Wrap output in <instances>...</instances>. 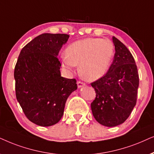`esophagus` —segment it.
I'll use <instances>...</instances> for the list:
<instances>
[{
	"label": "esophagus",
	"instance_id": "esophagus-1",
	"mask_svg": "<svg viewBox=\"0 0 154 154\" xmlns=\"http://www.w3.org/2000/svg\"><path fill=\"white\" fill-rule=\"evenodd\" d=\"M77 87H78V88H82V87H85V84L82 82H80V81L77 82Z\"/></svg>",
	"mask_w": 154,
	"mask_h": 154
}]
</instances>
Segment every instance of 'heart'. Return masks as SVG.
I'll list each match as a JSON object with an SVG mask.
<instances>
[{"label":"heart","instance_id":"heart-1","mask_svg":"<svg viewBox=\"0 0 154 154\" xmlns=\"http://www.w3.org/2000/svg\"><path fill=\"white\" fill-rule=\"evenodd\" d=\"M115 54V48L109 39L86 38L67 46L60 61L65 68L72 69L79 65V72L86 80L94 82L108 72Z\"/></svg>","mask_w":154,"mask_h":154}]
</instances>
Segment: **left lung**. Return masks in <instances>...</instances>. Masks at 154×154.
<instances>
[{
  "label": "left lung",
  "instance_id": "8db88e82",
  "mask_svg": "<svg viewBox=\"0 0 154 154\" xmlns=\"http://www.w3.org/2000/svg\"><path fill=\"white\" fill-rule=\"evenodd\" d=\"M114 59L108 72L91 83L96 98L91 104L96 121L106 127L122 124L137 103L139 75L134 59L128 48L112 36Z\"/></svg>",
  "mask_w": 154,
  "mask_h": 154
}]
</instances>
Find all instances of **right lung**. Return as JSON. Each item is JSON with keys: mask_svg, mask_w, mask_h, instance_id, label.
I'll use <instances>...</instances> for the list:
<instances>
[{"mask_svg": "<svg viewBox=\"0 0 154 154\" xmlns=\"http://www.w3.org/2000/svg\"><path fill=\"white\" fill-rule=\"evenodd\" d=\"M69 35L45 33L21 50L14 72L16 98L33 123L49 127L63 116L69 96L77 89L76 79L63 77L57 56Z\"/></svg>", "mask_w": 154, "mask_h": 154, "instance_id": "add662e5", "label": "right lung"}]
</instances>
